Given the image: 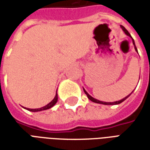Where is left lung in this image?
<instances>
[{
  "label": "left lung",
  "instance_id": "obj_1",
  "mask_svg": "<svg viewBox=\"0 0 150 150\" xmlns=\"http://www.w3.org/2000/svg\"><path fill=\"white\" fill-rule=\"evenodd\" d=\"M121 28H122V30H124V32H125V34L128 35V36L131 37V35H130V34L129 33V31L127 30L124 27L123 25H121ZM131 38H132V37H131ZM132 43L134 44V46H135V50H137V47H136L135 43H134V41H133V39H132ZM83 91H84L85 94L87 95V96H88V98L89 99V100H91L92 102H94V103H97V104H106V105H113V104H120V103H122L124 100H125L126 99H127V98L129 96H129H127L126 97H125L124 99H122V100H119V101H116V102H103V101H100V100H96V99H94L93 97H91V96L88 94V92L85 91L84 89H83Z\"/></svg>",
  "mask_w": 150,
  "mask_h": 150
}]
</instances>
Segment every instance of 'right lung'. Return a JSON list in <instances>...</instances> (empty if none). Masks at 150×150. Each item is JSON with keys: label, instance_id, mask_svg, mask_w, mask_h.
Instances as JSON below:
<instances>
[{"label": "right lung", "instance_id": "obj_1", "mask_svg": "<svg viewBox=\"0 0 150 150\" xmlns=\"http://www.w3.org/2000/svg\"><path fill=\"white\" fill-rule=\"evenodd\" d=\"M57 101H58V95L56 93L55 95V97L54 98V100H53L50 103L46 105V106H44V107L41 108H35V109H30V108H27V110L31 111V112H38V111H42V110H46V109H49L50 108H52L54 104L57 103Z\"/></svg>", "mask_w": 150, "mask_h": 150}]
</instances>
